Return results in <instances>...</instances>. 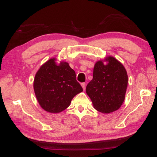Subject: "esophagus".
Instances as JSON below:
<instances>
[{"instance_id": "esophagus-1", "label": "esophagus", "mask_w": 157, "mask_h": 157, "mask_svg": "<svg viewBox=\"0 0 157 157\" xmlns=\"http://www.w3.org/2000/svg\"><path fill=\"white\" fill-rule=\"evenodd\" d=\"M81 86L83 87V90H86V83H81Z\"/></svg>"}]
</instances>
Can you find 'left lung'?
Listing matches in <instances>:
<instances>
[{
    "label": "left lung",
    "instance_id": "8db88e82",
    "mask_svg": "<svg viewBox=\"0 0 157 157\" xmlns=\"http://www.w3.org/2000/svg\"><path fill=\"white\" fill-rule=\"evenodd\" d=\"M95 63L93 79L87 84L86 93L95 109L103 113H109L122 105L124 100L128 76L123 64L112 56Z\"/></svg>",
    "mask_w": 157,
    "mask_h": 157
}]
</instances>
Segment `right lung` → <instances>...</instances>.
Masks as SVG:
<instances>
[{
  "instance_id": "1",
  "label": "right lung",
  "mask_w": 157,
  "mask_h": 157,
  "mask_svg": "<svg viewBox=\"0 0 157 157\" xmlns=\"http://www.w3.org/2000/svg\"><path fill=\"white\" fill-rule=\"evenodd\" d=\"M36 97L43 109L52 113L65 110L75 95L83 91L68 63L51 58L40 67L34 80Z\"/></svg>"
}]
</instances>
